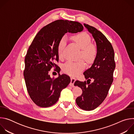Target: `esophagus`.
<instances>
[{
    "label": "esophagus",
    "instance_id": "34e87169",
    "mask_svg": "<svg viewBox=\"0 0 134 134\" xmlns=\"http://www.w3.org/2000/svg\"><path fill=\"white\" fill-rule=\"evenodd\" d=\"M70 80H71V81H70V85L71 86L73 87V86H74V83H75V82L76 81V79H75V78H74V77H71L70 78Z\"/></svg>",
    "mask_w": 134,
    "mask_h": 134
}]
</instances>
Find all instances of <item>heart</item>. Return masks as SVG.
I'll return each instance as SVG.
<instances>
[{"instance_id": "b5f03b06", "label": "heart", "mask_w": 134, "mask_h": 134, "mask_svg": "<svg viewBox=\"0 0 134 134\" xmlns=\"http://www.w3.org/2000/svg\"><path fill=\"white\" fill-rule=\"evenodd\" d=\"M71 39L82 49L81 58H83L87 63H93L97 55V48L95 45L91 43V39L90 35L82 32L74 35ZM66 40L63 37L59 42L58 46V53L60 58L63 57V51L66 46ZM85 67V63L83 60L78 62L68 61L65 63L63 67V71L70 75L76 76L82 71Z\"/></svg>"}]
</instances>
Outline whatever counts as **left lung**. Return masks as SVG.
I'll return each mask as SVG.
<instances>
[{"instance_id":"8db88e82","label":"left lung","mask_w":134,"mask_h":134,"mask_svg":"<svg viewBox=\"0 0 134 134\" xmlns=\"http://www.w3.org/2000/svg\"><path fill=\"white\" fill-rule=\"evenodd\" d=\"M92 34L97 46V55L91 68L83 74L87 81H76L74 85L82 90V94L76 99L77 105L86 111L98 107L106 98L113 82L116 67L114 52L112 44L105 36L95 27L84 24ZM92 79L93 82L91 83Z\"/></svg>"}]
</instances>
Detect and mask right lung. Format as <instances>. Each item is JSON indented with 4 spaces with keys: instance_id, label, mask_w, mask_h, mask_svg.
<instances>
[{
    "instance_id": "1",
    "label": "right lung",
    "mask_w": 134,
    "mask_h": 134,
    "mask_svg": "<svg viewBox=\"0 0 134 134\" xmlns=\"http://www.w3.org/2000/svg\"><path fill=\"white\" fill-rule=\"evenodd\" d=\"M83 30L78 22L59 20L42 28L30 46L25 58L24 76L31 100L37 106L47 108L58 101L61 91L70 82L69 76L59 74L52 79L49 71L52 67L59 73L58 46L67 32L77 33Z\"/></svg>"
}]
</instances>
